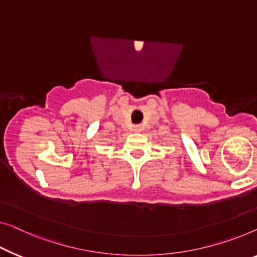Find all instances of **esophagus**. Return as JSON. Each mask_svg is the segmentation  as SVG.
<instances>
[{"label":"esophagus","mask_w":257,"mask_h":257,"mask_svg":"<svg viewBox=\"0 0 257 257\" xmlns=\"http://www.w3.org/2000/svg\"><path fill=\"white\" fill-rule=\"evenodd\" d=\"M134 130H135L136 133H140V132H142V127L141 125H135V127H134Z\"/></svg>","instance_id":"34e87169"}]
</instances>
